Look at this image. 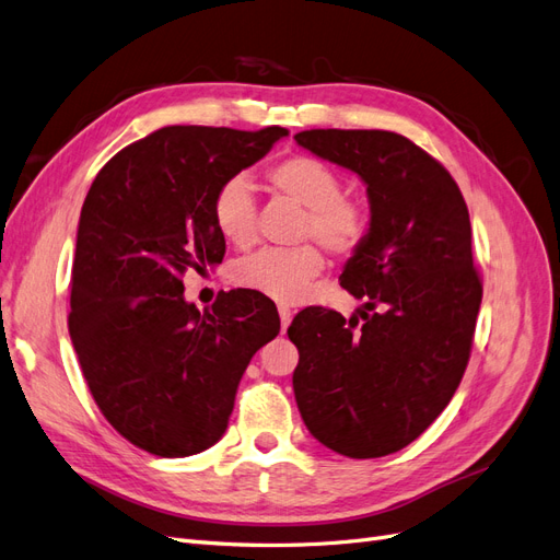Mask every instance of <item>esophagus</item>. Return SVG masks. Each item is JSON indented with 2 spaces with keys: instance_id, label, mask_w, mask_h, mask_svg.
<instances>
[{
  "instance_id": "1",
  "label": "esophagus",
  "mask_w": 560,
  "mask_h": 560,
  "mask_svg": "<svg viewBox=\"0 0 560 560\" xmlns=\"http://www.w3.org/2000/svg\"><path fill=\"white\" fill-rule=\"evenodd\" d=\"M280 311V322H282V331L290 327V322H292V308L290 306H280L278 308Z\"/></svg>"
}]
</instances>
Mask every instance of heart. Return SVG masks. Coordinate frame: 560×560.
Wrapping results in <instances>:
<instances>
[{
    "instance_id": "1",
    "label": "heart",
    "mask_w": 560,
    "mask_h": 560,
    "mask_svg": "<svg viewBox=\"0 0 560 560\" xmlns=\"http://www.w3.org/2000/svg\"><path fill=\"white\" fill-rule=\"evenodd\" d=\"M270 186L301 202L306 210L301 238L317 241L331 254L348 257L358 252L371 231L369 210L360 200L343 196V179L315 156H287L268 167ZM212 222L233 247L257 241V200L245 175H231L212 196ZM325 270V254L306 243L299 247H268L233 266V282L282 303L299 301L311 282Z\"/></svg>"
}]
</instances>
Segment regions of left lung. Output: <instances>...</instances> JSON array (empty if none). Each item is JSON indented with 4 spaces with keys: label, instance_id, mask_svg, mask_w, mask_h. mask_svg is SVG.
Instances as JSON below:
<instances>
[{
    "label": "left lung",
    "instance_id": "1",
    "mask_svg": "<svg viewBox=\"0 0 560 560\" xmlns=\"http://www.w3.org/2000/svg\"><path fill=\"white\" fill-rule=\"evenodd\" d=\"M294 140L366 184L371 231L341 273L360 317L301 311L294 397L327 448L381 457L442 413L469 362L483 284L467 202L446 167L389 130H303ZM363 325H359V319Z\"/></svg>",
    "mask_w": 560,
    "mask_h": 560
}]
</instances>
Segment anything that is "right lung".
<instances>
[{"mask_svg":"<svg viewBox=\"0 0 560 560\" xmlns=\"http://www.w3.org/2000/svg\"><path fill=\"white\" fill-rule=\"evenodd\" d=\"M284 135L167 126L109 159L83 200L67 325L97 409L147 453L219 442L252 354L280 331L268 296L222 292L200 313L182 276L222 264L212 196Z\"/></svg>","mask_w":560,"mask_h":560,"instance_id":"add662e5","label":"right lung"}]
</instances>
